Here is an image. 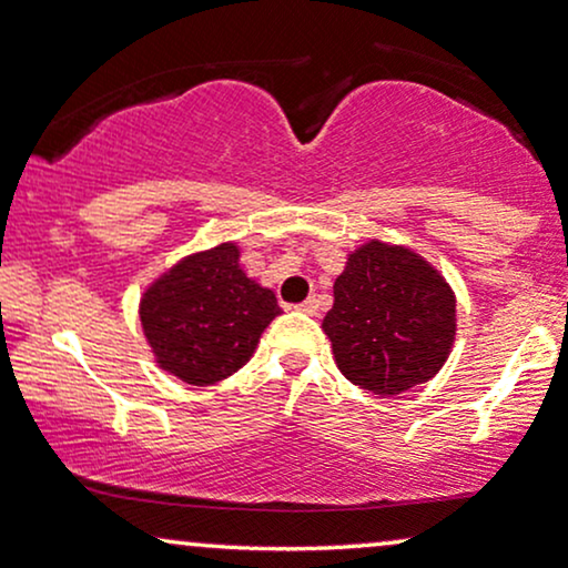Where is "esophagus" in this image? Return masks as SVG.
I'll return each mask as SVG.
<instances>
[{"mask_svg":"<svg viewBox=\"0 0 568 568\" xmlns=\"http://www.w3.org/2000/svg\"><path fill=\"white\" fill-rule=\"evenodd\" d=\"M296 308H298V312L314 316L316 312H320V304H316V298H306V301H301V304H298Z\"/></svg>","mask_w":568,"mask_h":568,"instance_id":"1","label":"esophagus"}]
</instances>
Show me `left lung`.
Segmentation results:
<instances>
[{"instance_id": "obj_1", "label": "left lung", "mask_w": 568, "mask_h": 568, "mask_svg": "<svg viewBox=\"0 0 568 568\" xmlns=\"http://www.w3.org/2000/svg\"><path fill=\"white\" fill-rule=\"evenodd\" d=\"M322 329L345 379L379 397L403 395L449 358L457 298L423 256L374 239L347 254Z\"/></svg>"}]
</instances>
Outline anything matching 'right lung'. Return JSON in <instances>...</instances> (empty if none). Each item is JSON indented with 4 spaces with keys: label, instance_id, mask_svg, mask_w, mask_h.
<instances>
[{
    "label": "right lung",
    "instance_id": "add662e5",
    "mask_svg": "<svg viewBox=\"0 0 568 568\" xmlns=\"http://www.w3.org/2000/svg\"><path fill=\"white\" fill-rule=\"evenodd\" d=\"M236 244L189 254L142 293L140 322L155 363L192 387L229 379L283 312L241 270Z\"/></svg>",
    "mask_w": 568,
    "mask_h": 568
}]
</instances>
